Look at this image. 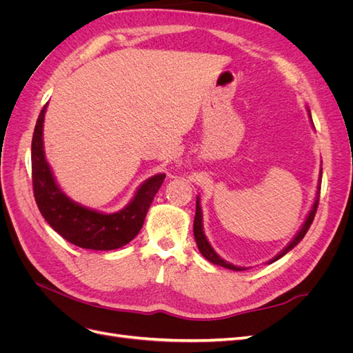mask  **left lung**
<instances>
[{
	"label": "left lung",
	"mask_w": 353,
	"mask_h": 353,
	"mask_svg": "<svg viewBox=\"0 0 353 353\" xmlns=\"http://www.w3.org/2000/svg\"><path fill=\"white\" fill-rule=\"evenodd\" d=\"M321 176H323V169H321V174H319V181H321ZM319 190H321V187L318 185V196H316V199H315L314 206H312L311 212H309V215H307V218H306V221H305V223H303V227L301 228V231L297 232V236L292 240V243L288 244L287 248H285L280 254H276L274 259H271L270 263H272V262H275V261H279L280 258H283V256H284L287 252H290V250L294 248V245H296L297 243H301V240L305 237V234L307 232L309 227H311V223H312V221H314V218H315L316 208H318V203H319ZM193 230H194V239H196V243H197V248H199L200 253H201L203 256H205V258H206L209 262L215 263V265H219V266H223V268L232 270V271H243V270H245V268H240V266H236V265L228 263V262H225L223 259H221L219 256L216 254V252L212 249V245L209 244V241H208V239H206V236H205V232H203V225H201V209H200L199 199H197V201H196V216H194Z\"/></svg>",
	"instance_id": "8db88e82"
}]
</instances>
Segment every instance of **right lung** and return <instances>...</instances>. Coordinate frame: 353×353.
<instances>
[{"label":"right lung","mask_w":353,"mask_h":353,"mask_svg":"<svg viewBox=\"0 0 353 353\" xmlns=\"http://www.w3.org/2000/svg\"><path fill=\"white\" fill-rule=\"evenodd\" d=\"M47 104L42 108L32 137V185L41 215L50 227L69 243L82 249L114 250L130 243L140 232L147 210L162 185L165 174L148 178L138 188L125 209L100 213L72 201L56 184L42 144V123Z\"/></svg>","instance_id":"obj_1"}]
</instances>
